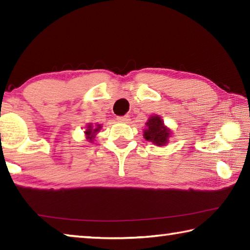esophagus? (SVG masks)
Wrapping results in <instances>:
<instances>
[{
  "label": "esophagus",
  "mask_w": 250,
  "mask_h": 250,
  "mask_svg": "<svg viewBox=\"0 0 250 250\" xmlns=\"http://www.w3.org/2000/svg\"><path fill=\"white\" fill-rule=\"evenodd\" d=\"M117 120L119 122H124V124H128L130 121V117L129 116H124V117H118Z\"/></svg>",
  "instance_id": "obj_1"
}]
</instances>
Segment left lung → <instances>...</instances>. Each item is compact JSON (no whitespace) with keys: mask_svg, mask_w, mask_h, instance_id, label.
I'll return each instance as SVG.
<instances>
[{"mask_svg":"<svg viewBox=\"0 0 250 250\" xmlns=\"http://www.w3.org/2000/svg\"><path fill=\"white\" fill-rule=\"evenodd\" d=\"M171 135V129L164 125L162 118L158 115H153L149 118L146 124V128L143 130V138L156 146H167Z\"/></svg>","mask_w":250,"mask_h":250,"instance_id":"obj_1","label":"left lung"}]
</instances>
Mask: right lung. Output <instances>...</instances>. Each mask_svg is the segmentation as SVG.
Listing matches in <instances>:
<instances>
[{"label":"right lung","mask_w":250,"mask_h":250,"mask_svg":"<svg viewBox=\"0 0 250 250\" xmlns=\"http://www.w3.org/2000/svg\"><path fill=\"white\" fill-rule=\"evenodd\" d=\"M101 126H103V125H98V124H96L95 125H92V124H88V125H86V128H84L83 133H84V137H86V140H87L88 142L94 143L97 133H98L99 131L101 130Z\"/></svg>","instance_id":"1"}]
</instances>
